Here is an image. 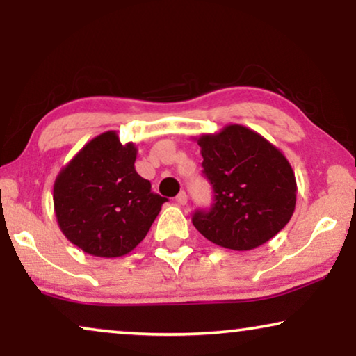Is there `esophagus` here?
<instances>
[{
  "label": "esophagus",
  "instance_id": "esophagus-1",
  "mask_svg": "<svg viewBox=\"0 0 356 356\" xmlns=\"http://www.w3.org/2000/svg\"><path fill=\"white\" fill-rule=\"evenodd\" d=\"M175 201H177V204H179V206H184V204L188 202V194L181 191L177 197H175Z\"/></svg>",
  "mask_w": 356,
  "mask_h": 356
}]
</instances>
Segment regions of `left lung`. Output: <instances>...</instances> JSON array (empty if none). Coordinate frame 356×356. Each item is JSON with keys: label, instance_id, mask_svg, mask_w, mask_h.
Segmentation results:
<instances>
[{"label": "left lung", "instance_id": "obj_1", "mask_svg": "<svg viewBox=\"0 0 356 356\" xmlns=\"http://www.w3.org/2000/svg\"><path fill=\"white\" fill-rule=\"evenodd\" d=\"M193 139L216 196L211 212L194 213L197 232L233 251H251L274 238L293 216L298 189L282 150L241 124Z\"/></svg>", "mask_w": 356, "mask_h": 356}]
</instances>
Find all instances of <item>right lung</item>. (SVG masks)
Segmentation results:
<instances>
[{
  "label": "right lung",
  "mask_w": 356,
  "mask_h": 356,
  "mask_svg": "<svg viewBox=\"0 0 356 356\" xmlns=\"http://www.w3.org/2000/svg\"><path fill=\"white\" fill-rule=\"evenodd\" d=\"M138 147L121 144L116 131L89 140L53 184L60 230L72 245L97 257H121L144 240L167 199L150 191L136 172Z\"/></svg>",
  "instance_id": "add662e5"
}]
</instances>
